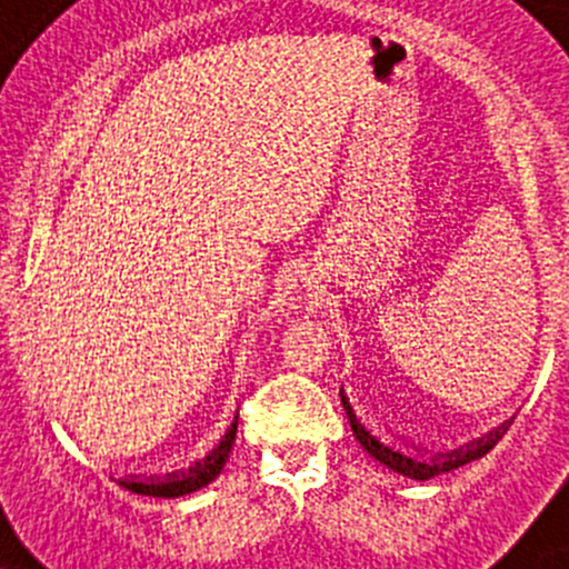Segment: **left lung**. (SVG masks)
Returning <instances> with one entry per match:
<instances>
[{
	"mask_svg": "<svg viewBox=\"0 0 569 569\" xmlns=\"http://www.w3.org/2000/svg\"><path fill=\"white\" fill-rule=\"evenodd\" d=\"M341 401H343V410H347L349 423H352L355 438L360 440V446H363V449L369 451L377 462L386 465L388 470H393V473L407 476V479H416V481L435 479V476L449 473V470H457V468H462V465L479 460V457H485L487 451H490L492 446H496L498 440L507 435L509 423H512V418H509V421H503L501 427H496L492 432L481 435V438L468 440V443L460 446V449L435 451L432 455V451L421 449V446H416V443H407V440H401V438H391V440L382 438V435L377 432L369 421H363V416L355 410L352 401H349V396L343 388H341Z\"/></svg>",
	"mask_w": 569,
	"mask_h": 569,
	"instance_id": "1",
	"label": "left lung"
}]
</instances>
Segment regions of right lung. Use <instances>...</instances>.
Segmentation results:
<instances>
[{
	"label": "right lung",
	"mask_w": 569,
	"mask_h": 569,
	"mask_svg": "<svg viewBox=\"0 0 569 569\" xmlns=\"http://www.w3.org/2000/svg\"><path fill=\"white\" fill-rule=\"evenodd\" d=\"M237 421L239 412L233 416V423L228 427V432L222 435L220 443L194 465H189L187 470H173V473L164 476H120L118 481L120 487L126 490L137 492V496H153V498H178V496H189V492L200 490V487L211 485V481L220 476V470L226 468L228 457H231L233 440H237Z\"/></svg>",
	"instance_id": "1"
}]
</instances>
